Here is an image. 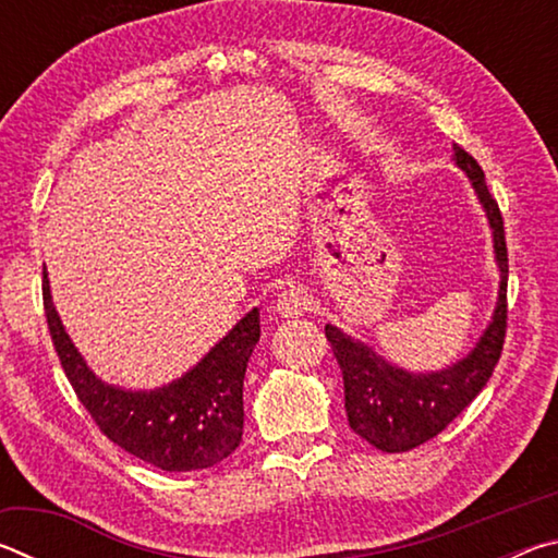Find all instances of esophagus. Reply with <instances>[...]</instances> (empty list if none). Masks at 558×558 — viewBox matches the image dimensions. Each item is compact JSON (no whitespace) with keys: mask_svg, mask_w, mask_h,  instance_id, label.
I'll use <instances>...</instances> for the list:
<instances>
[{"mask_svg":"<svg viewBox=\"0 0 558 558\" xmlns=\"http://www.w3.org/2000/svg\"><path fill=\"white\" fill-rule=\"evenodd\" d=\"M310 307V298L307 292L302 288H288L280 292V298L276 302V313L280 317H298L305 313V310Z\"/></svg>","mask_w":558,"mask_h":558,"instance_id":"esophagus-1","label":"esophagus"}]
</instances>
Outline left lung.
<instances>
[{
  "instance_id": "1",
  "label": "left lung",
  "mask_w": 558,
  "mask_h": 558,
  "mask_svg": "<svg viewBox=\"0 0 558 558\" xmlns=\"http://www.w3.org/2000/svg\"><path fill=\"white\" fill-rule=\"evenodd\" d=\"M456 165L468 174L493 229L495 260L499 268V292L493 323L468 356L440 372L413 374L386 362L359 339L335 325L325 327L344 379L347 421L356 436L384 452H405L436 438L483 391L499 362L507 332V241L499 206L485 184V172L460 145Z\"/></svg>"
}]
</instances>
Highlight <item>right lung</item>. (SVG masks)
<instances>
[{
	"label": "right lung",
	"mask_w": 558,
	"mask_h": 558,
	"mask_svg": "<svg viewBox=\"0 0 558 558\" xmlns=\"http://www.w3.org/2000/svg\"><path fill=\"white\" fill-rule=\"evenodd\" d=\"M44 313L75 396L116 446L167 472L214 468L239 448L245 366L260 339L258 307L239 319L199 364L153 391L120 389L88 369L56 313L46 268Z\"/></svg>",
	"instance_id": "add662e5"
}]
</instances>
